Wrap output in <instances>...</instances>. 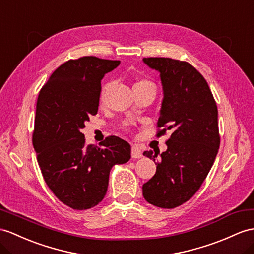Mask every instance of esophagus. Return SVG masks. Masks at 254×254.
<instances>
[{"label":"esophagus","mask_w":254,"mask_h":254,"mask_svg":"<svg viewBox=\"0 0 254 254\" xmlns=\"http://www.w3.org/2000/svg\"><path fill=\"white\" fill-rule=\"evenodd\" d=\"M143 156V154H142L141 148L138 147L137 145H133L131 147V157L132 158H141Z\"/></svg>","instance_id":"obj_1"}]
</instances>
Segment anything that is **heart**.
Instances as JSON below:
<instances>
[{"label":"heart","instance_id":"b5f03b06","mask_svg":"<svg viewBox=\"0 0 254 254\" xmlns=\"http://www.w3.org/2000/svg\"><path fill=\"white\" fill-rule=\"evenodd\" d=\"M110 87H111V83H110V82H107V83H104V84L102 85L101 92H100V100H101V101L103 100L104 97H106L107 91L109 90ZM147 87L155 88V87H154V84L151 83L150 80H147V79H139V80H137V82H135L134 85H133V89H135V88H147Z\"/></svg>","mask_w":254,"mask_h":254}]
</instances>
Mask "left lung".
<instances>
[{
	"label": "left lung",
	"mask_w": 254,
	"mask_h": 254,
	"mask_svg": "<svg viewBox=\"0 0 254 254\" xmlns=\"http://www.w3.org/2000/svg\"><path fill=\"white\" fill-rule=\"evenodd\" d=\"M159 73L164 98L157 132L169 130L167 151H145L156 174L142 187L145 200L172 209L194 196L205 181L220 146L218 108L208 83L193 65L171 58H143ZM159 157L157 158V156Z\"/></svg>",
	"instance_id": "8db88e82"
}]
</instances>
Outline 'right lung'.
<instances>
[{
	"instance_id": "obj_1",
	"label": "right lung",
	"mask_w": 254,
	"mask_h": 254,
	"mask_svg": "<svg viewBox=\"0 0 254 254\" xmlns=\"http://www.w3.org/2000/svg\"><path fill=\"white\" fill-rule=\"evenodd\" d=\"M119 60L86 56L56 69L43 86L34 120L33 146L43 178L57 198L75 210L97 206L107 194L110 171L130 159V144L115 135L86 145L80 130L96 115L101 79Z\"/></svg>"
}]
</instances>
